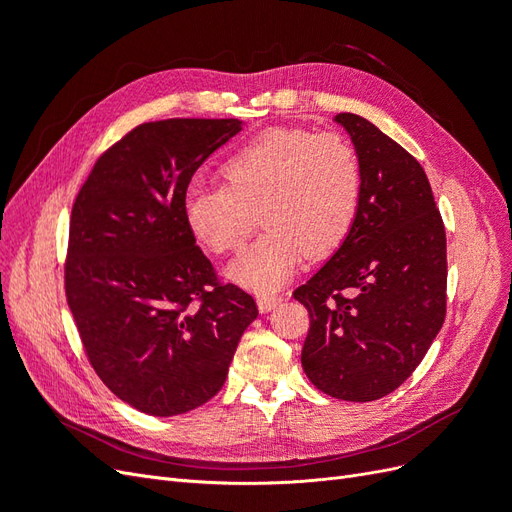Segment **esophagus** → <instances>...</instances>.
<instances>
[{"mask_svg":"<svg viewBox=\"0 0 512 512\" xmlns=\"http://www.w3.org/2000/svg\"><path fill=\"white\" fill-rule=\"evenodd\" d=\"M256 301H258L260 312H271L273 307L280 305L282 297H280V294H273V292H260L258 297H256Z\"/></svg>","mask_w":512,"mask_h":512,"instance_id":"obj_1","label":"esophagus"}]
</instances>
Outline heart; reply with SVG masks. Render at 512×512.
I'll return each instance as SVG.
<instances>
[{
  "instance_id": "1",
  "label": "heart",
  "mask_w": 512,
  "mask_h": 512,
  "mask_svg": "<svg viewBox=\"0 0 512 512\" xmlns=\"http://www.w3.org/2000/svg\"><path fill=\"white\" fill-rule=\"evenodd\" d=\"M220 173L224 188L188 192L183 218L200 245L228 256L243 250L260 209L265 235L228 269L254 290L284 284L305 254L337 250L361 207V158L337 132L267 130L232 153Z\"/></svg>"
}]
</instances>
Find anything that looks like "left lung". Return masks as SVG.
<instances>
[{"label":"left lung","mask_w":512,"mask_h":512,"mask_svg":"<svg viewBox=\"0 0 512 512\" xmlns=\"http://www.w3.org/2000/svg\"><path fill=\"white\" fill-rule=\"evenodd\" d=\"M363 168L361 207L342 247L292 297L309 312L301 363L344 401L393 393L446 316V232L423 166L374 123L339 113Z\"/></svg>","instance_id":"1"}]
</instances>
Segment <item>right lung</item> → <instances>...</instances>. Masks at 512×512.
<instances>
[{
	"label": "right lung",
	"mask_w": 512,
	"mask_h": 512,
	"mask_svg": "<svg viewBox=\"0 0 512 512\" xmlns=\"http://www.w3.org/2000/svg\"><path fill=\"white\" fill-rule=\"evenodd\" d=\"M239 119L141 123L108 147L76 194L66 299L89 365L128 406L177 416L218 393L252 294L220 282L183 218L185 192Z\"/></svg>",
	"instance_id": "1"
}]
</instances>
